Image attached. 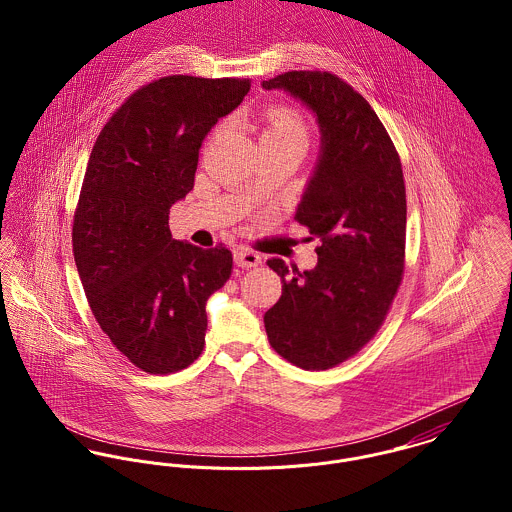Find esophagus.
I'll return each instance as SVG.
<instances>
[{"label": "esophagus", "instance_id": "1", "mask_svg": "<svg viewBox=\"0 0 512 512\" xmlns=\"http://www.w3.org/2000/svg\"><path fill=\"white\" fill-rule=\"evenodd\" d=\"M234 260L240 268H256L258 264H262V258L258 252L250 250V248H238L234 252Z\"/></svg>", "mask_w": 512, "mask_h": 512}]
</instances>
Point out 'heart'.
I'll return each mask as SVG.
<instances>
[{
	"label": "heart",
	"mask_w": 512,
	"mask_h": 512,
	"mask_svg": "<svg viewBox=\"0 0 512 512\" xmlns=\"http://www.w3.org/2000/svg\"><path fill=\"white\" fill-rule=\"evenodd\" d=\"M260 142H278V144H299L307 147L311 138V126L307 118L288 104L268 106L260 118Z\"/></svg>",
	"instance_id": "b5f03b06"
}]
</instances>
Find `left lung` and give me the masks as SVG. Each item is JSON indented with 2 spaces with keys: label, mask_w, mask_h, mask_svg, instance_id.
Masks as SVG:
<instances>
[{
  "label": "left lung",
  "mask_w": 512,
  "mask_h": 512,
  "mask_svg": "<svg viewBox=\"0 0 512 512\" xmlns=\"http://www.w3.org/2000/svg\"><path fill=\"white\" fill-rule=\"evenodd\" d=\"M262 86L288 90L315 112L321 128V157L295 213L319 238V260L309 272L268 260L284 286L264 315L266 333L292 365L327 370L370 343L402 284V163L363 94L337 74L290 71Z\"/></svg>",
  "instance_id": "left-lung-1"
}]
</instances>
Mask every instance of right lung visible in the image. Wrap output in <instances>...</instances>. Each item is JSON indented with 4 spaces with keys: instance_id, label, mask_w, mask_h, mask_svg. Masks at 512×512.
I'll use <instances>...</instances> for the list:
<instances>
[{
    "instance_id": "right-lung-1",
    "label": "right lung",
    "mask_w": 512,
    "mask_h": 512,
    "mask_svg": "<svg viewBox=\"0 0 512 512\" xmlns=\"http://www.w3.org/2000/svg\"><path fill=\"white\" fill-rule=\"evenodd\" d=\"M248 90V78L161 76L122 102L92 147L74 211L76 270L100 329L149 374L201 357L205 303L232 274L226 246L171 238L169 209L195 185L205 136Z\"/></svg>"
}]
</instances>
